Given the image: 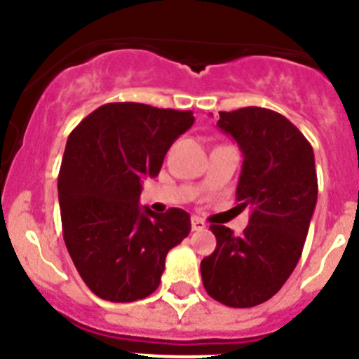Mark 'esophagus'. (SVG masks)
Listing matches in <instances>:
<instances>
[{
  "label": "esophagus",
  "instance_id": "1",
  "mask_svg": "<svg viewBox=\"0 0 359 359\" xmlns=\"http://www.w3.org/2000/svg\"><path fill=\"white\" fill-rule=\"evenodd\" d=\"M190 223H192V230H203V228L207 226V224H205V221H203L201 217H192V221H190Z\"/></svg>",
  "mask_w": 359,
  "mask_h": 359
}]
</instances>
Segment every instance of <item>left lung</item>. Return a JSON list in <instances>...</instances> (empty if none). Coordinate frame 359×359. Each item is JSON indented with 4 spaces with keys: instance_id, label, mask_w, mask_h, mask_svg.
Returning a JSON list of instances; mask_svg holds the SVG:
<instances>
[{
    "instance_id": "8db88e82",
    "label": "left lung",
    "mask_w": 359,
    "mask_h": 359,
    "mask_svg": "<svg viewBox=\"0 0 359 359\" xmlns=\"http://www.w3.org/2000/svg\"><path fill=\"white\" fill-rule=\"evenodd\" d=\"M217 128L243 152L239 208H250L241 236L212 224L214 253L201 261L203 286L228 307H253L273 297L302 255L316 207L315 154L293 123L266 107L221 111Z\"/></svg>"
}]
</instances>
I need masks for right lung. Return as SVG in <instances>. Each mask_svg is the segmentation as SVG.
<instances>
[{"label": "right lung", "mask_w": 359, "mask_h": 359, "mask_svg": "<svg viewBox=\"0 0 359 359\" xmlns=\"http://www.w3.org/2000/svg\"><path fill=\"white\" fill-rule=\"evenodd\" d=\"M190 111L147 104L100 106L73 129L59 170L66 248L97 297L135 302L160 286L165 257L190 231V215L140 207L142 180L158 176L177 136L192 128Z\"/></svg>", "instance_id": "obj_1"}]
</instances>
